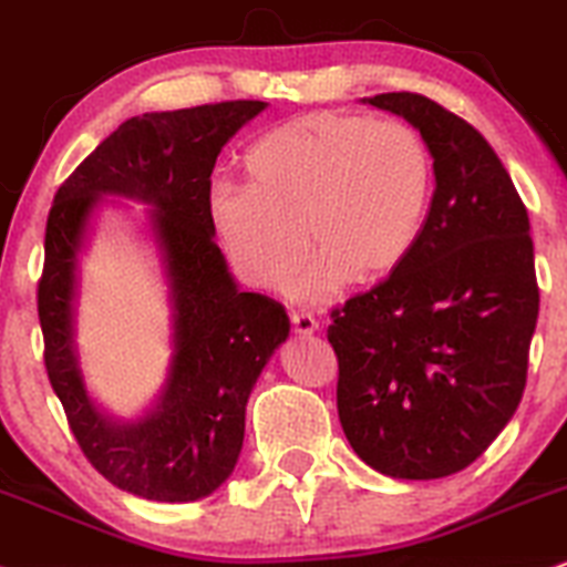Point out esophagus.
Wrapping results in <instances>:
<instances>
[{"label": "esophagus", "mask_w": 567, "mask_h": 567, "mask_svg": "<svg viewBox=\"0 0 567 567\" xmlns=\"http://www.w3.org/2000/svg\"><path fill=\"white\" fill-rule=\"evenodd\" d=\"M291 326H295V334L310 337L318 329V321L310 312H291Z\"/></svg>", "instance_id": "obj_1"}]
</instances>
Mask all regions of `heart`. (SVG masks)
<instances>
[{
  "label": "heart",
  "instance_id": "1",
  "mask_svg": "<svg viewBox=\"0 0 567 567\" xmlns=\"http://www.w3.org/2000/svg\"><path fill=\"white\" fill-rule=\"evenodd\" d=\"M244 185H219L209 217L236 270L284 289L310 249L297 295L321 299L344 281L401 270L430 212L435 166L414 126L321 111L262 135L244 156Z\"/></svg>",
  "mask_w": 567,
  "mask_h": 567
}]
</instances>
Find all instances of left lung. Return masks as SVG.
I'll use <instances>...</instances> for the list:
<instances>
[{
	"label": "left lung",
	"mask_w": 567,
	"mask_h": 567,
	"mask_svg": "<svg viewBox=\"0 0 567 567\" xmlns=\"http://www.w3.org/2000/svg\"><path fill=\"white\" fill-rule=\"evenodd\" d=\"M363 103L419 130L435 193L403 268L331 312L339 422L369 467L437 481L470 467L520 405L538 318L530 223L475 126L416 92Z\"/></svg>",
	"instance_id": "left-lung-1"
}]
</instances>
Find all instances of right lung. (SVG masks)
Segmentation results:
<instances>
[{"mask_svg": "<svg viewBox=\"0 0 567 567\" xmlns=\"http://www.w3.org/2000/svg\"><path fill=\"white\" fill-rule=\"evenodd\" d=\"M265 109L262 100H228L126 118L52 202L37 295L47 377L84 456L126 494L196 502L228 481L241 454L251 388L289 337L284 305L233 281L209 217L219 151ZM103 195L152 206L150 224L171 286V374L159 401L135 423L96 409L72 339L78 255Z\"/></svg>", "mask_w": 567, "mask_h": 567, "instance_id": "add662e5", "label": "right lung"}]
</instances>
